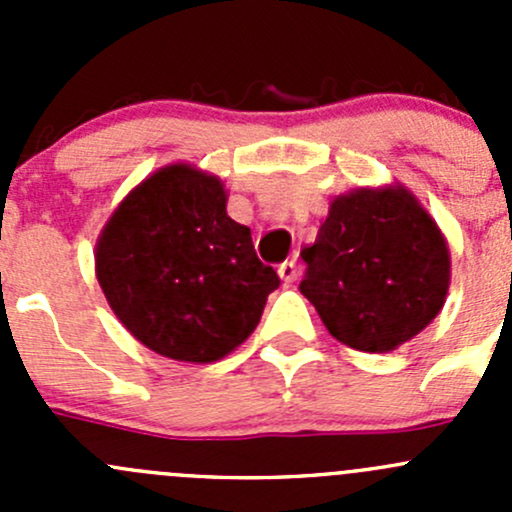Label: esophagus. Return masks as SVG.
Returning a JSON list of instances; mask_svg holds the SVG:
<instances>
[{
	"label": "esophagus",
	"mask_w": 512,
	"mask_h": 512,
	"mask_svg": "<svg viewBox=\"0 0 512 512\" xmlns=\"http://www.w3.org/2000/svg\"><path fill=\"white\" fill-rule=\"evenodd\" d=\"M277 275H280V280L285 282V285H289V282H294V280H297V275H299L297 262H294V260L282 262V265L277 267Z\"/></svg>",
	"instance_id": "esophagus-1"
}]
</instances>
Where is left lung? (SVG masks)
<instances>
[{"mask_svg":"<svg viewBox=\"0 0 512 512\" xmlns=\"http://www.w3.org/2000/svg\"><path fill=\"white\" fill-rule=\"evenodd\" d=\"M302 260L299 292L356 352L386 354L414 339L438 317L451 285L446 237L401 183L337 195Z\"/></svg>","mask_w":512,"mask_h":512,"instance_id":"left-lung-1","label":"left lung"}]
</instances>
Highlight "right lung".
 I'll list each match as a JSON object with an SVG mask.
<instances>
[{"label": "right lung", "mask_w": 512, "mask_h": 512, "mask_svg": "<svg viewBox=\"0 0 512 512\" xmlns=\"http://www.w3.org/2000/svg\"><path fill=\"white\" fill-rule=\"evenodd\" d=\"M94 257L118 322L151 352L188 364L235 352L280 287L250 227L227 215L223 180L190 163L141 180L106 220Z\"/></svg>", "instance_id": "right-lung-1"}]
</instances>
